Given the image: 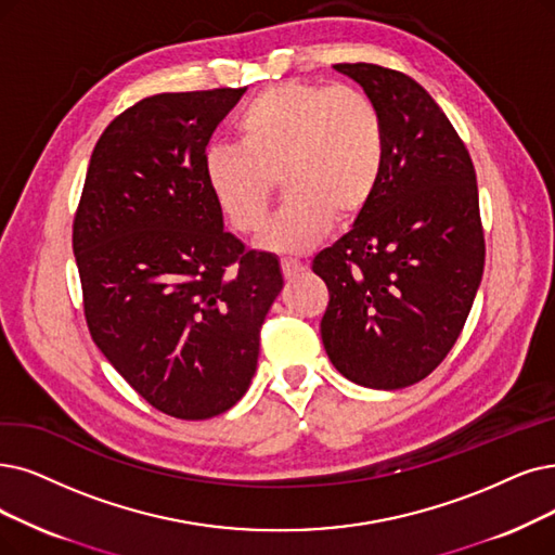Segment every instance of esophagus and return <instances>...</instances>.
<instances>
[{
    "label": "esophagus",
    "instance_id": "obj_1",
    "mask_svg": "<svg viewBox=\"0 0 555 555\" xmlns=\"http://www.w3.org/2000/svg\"><path fill=\"white\" fill-rule=\"evenodd\" d=\"M280 266H282V275H284L286 280H292V278H296V275H300V273L305 271V263H302V261L289 259V257H284V259L280 261Z\"/></svg>",
    "mask_w": 555,
    "mask_h": 555
}]
</instances>
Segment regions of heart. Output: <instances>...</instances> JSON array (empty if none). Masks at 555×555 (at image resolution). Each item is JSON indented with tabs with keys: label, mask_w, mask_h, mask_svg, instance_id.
<instances>
[{
	"label": "heart",
	"mask_w": 555,
	"mask_h": 555,
	"mask_svg": "<svg viewBox=\"0 0 555 555\" xmlns=\"http://www.w3.org/2000/svg\"><path fill=\"white\" fill-rule=\"evenodd\" d=\"M234 143L205 150L203 170L232 230L253 234L278 191L289 193L263 228L259 246L302 253L319 243L332 218L358 216L380 184L387 129L380 108L352 86L273 83L241 111Z\"/></svg>",
	"instance_id": "b5f03b06"
}]
</instances>
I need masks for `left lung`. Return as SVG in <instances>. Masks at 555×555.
I'll return each mask as SVG.
<instances>
[{
  "mask_svg": "<svg viewBox=\"0 0 555 555\" xmlns=\"http://www.w3.org/2000/svg\"><path fill=\"white\" fill-rule=\"evenodd\" d=\"M380 108L387 162L348 234L314 257L327 284L321 337L330 362L371 389L430 375L467 323L485 266L469 150L412 77L375 63H337Z\"/></svg>",
  "mask_w": 555,
  "mask_h": 555,
  "instance_id": "8db88e82",
  "label": "left lung"
}]
</instances>
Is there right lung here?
Returning a JSON list of instances; mask_svg holds the SVG:
<instances>
[{"instance_id": "right-lung-1", "label": "right lung", "mask_w": 555, "mask_h": 555, "mask_svg": "<svg viewBox=\"0 0 555 555\" xmlns=\"http://www.w3.org/2000/svg\"><path fill=\"white\" fill-rule=\"evenodd\" d=\"M246 88L162 93L125 108L91 154L73 220L83 317L141 398L209 418L248 391L280 261L223 230L203 157Z\"/></svg>"}]
</instances>
